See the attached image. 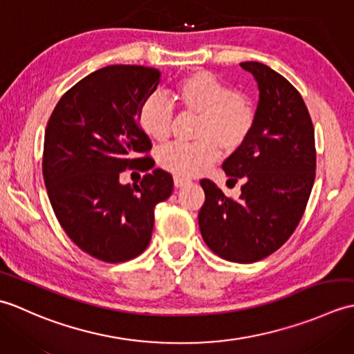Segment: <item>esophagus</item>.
Wrapping results in <instances>:
<instances>
[{
    "label": "esophagus",
    "instance_id": "34e87169",
    "mask_svg": "<svg viewBox=\"0 0 354 354\" xmlns=\"http://www.w3.org/2000/svg\"><path fill=\"white\" fill-rule=\"evenodd\" d=\"M173 184H175V187H184V185H187V184H190V179H187V178H183V176H175L173 178Z\"/></svg>",
    "mask_w": 354,
    "mask_h": 354
}]
</instances>
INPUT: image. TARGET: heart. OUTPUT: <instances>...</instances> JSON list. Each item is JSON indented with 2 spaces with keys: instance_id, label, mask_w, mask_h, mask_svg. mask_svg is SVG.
<instances>
[{
  "instance_id": "1",
  "label": "heart",
  "mask_w": 354,
  "mask_h": 354,
  "mask_svg": "<svg viewBox=\"0 0 354 354\" xmlns=\"http://www.w3.org/2000/svg\"><path fill=\"white\" fill-rule=\"evenodd\" d=\"M179 106L199 115L196 142H175L160 155V164L178 176L204 173L217 158L219 146L234 152L250 138L257 111L245 94L234 93L208 71H194L175 85L171 91ZM173 122L170 104L152 95L140 109V126L155 141L169 138Z\"/></svg>"
}]
</instances>
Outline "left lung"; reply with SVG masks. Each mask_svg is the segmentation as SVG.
<instances>
[{
	"label": "left lung",
	"mask_w": 354,
	"mask_h": 354,
	"mask_svg": "<svg viewBox=\"0 0 354 354\" xmlns=\"http://www.w3.org/2000/svg\"><path fill=\"white\" fill-rule=\"evenodd\" d=\"M259 86L257 118L245 145L222 169L228 181L242 179L234 201L209 179H202L205 202L199 228L219 257L254 263L275 252L303 217L309 201L317 152L315 129L306 103L289 80L268 65L242 62Z\"/></svg>",
	"instance_id": "left-lung-1"
}]
</instances>
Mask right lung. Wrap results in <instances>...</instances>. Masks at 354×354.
<instances>
[{
    "instance_id": "1",
    "label": "right lung",
    "mask_w": 354,
    "mask_h": 354,
    "mask_svg": "<svg viewBox=\"0 0 354 354\" xmlns=\"http://www.w3.org/2000/svg\"><path fill=\"white\" fill-rule=\"evenodd\" d=\"M161 73L141 65H109L77 82L57 102L44 140L42 175L59 223L82 251L120 263L146 250L156 204L173 190L170 173L153 169L140 185H123L126 169H152L141 156L152 142L140 109Z\"/></svg>"
}]
</instances>
